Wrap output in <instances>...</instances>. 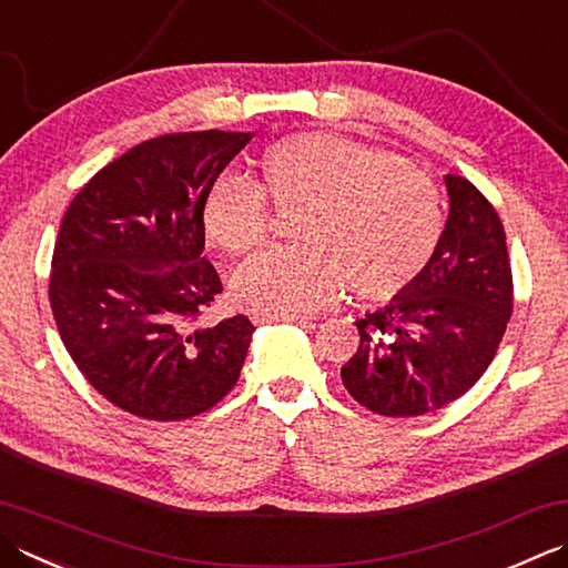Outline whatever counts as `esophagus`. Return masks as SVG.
I'll use <instances>...</instances> for the list:
<instances>
[{"mask_svg":"<svg viewBox=\"0 0 568 568\" xmlns=\"http://www.w3.org/2000/svg\"><path fill=\"white\" fill-rule=\"evenodd\" d=\"M251 320L255 322V325H271V322H295V325L307 327V329L315 327L313 320L305 317V315H268V313H255Z\"/></svg>","mask_w":568,"mask_h":568,"instance_id":"1","label":"esophagus"}]
</instances>
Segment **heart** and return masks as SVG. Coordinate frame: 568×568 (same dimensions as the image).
I'll use <instances>...</instances> for the list:
<instances>
[{
  "label": "heart",
  "mask_w": 568,
  "mask_h": 568,
  "mask_svg": "<svg viewBox=\"0 0 568 568\" xmlns=\"http://www.w3.org/2000/svg\"><path fill=\"white\" fill-rule=\"evenodd\" d=\"M271 204L297 209L295 246L255 253L231 277L241 307L310 313L352 293L384 300L426 268L440 239L438 192L392 152L329 132H300L265 150L258 180L221 174L204 199L209 241L229 255L258 248Z\"/></svg>",
  "instance_id": "b5f03b06"
}]
</instances>
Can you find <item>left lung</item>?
Wrapping results in <instances>:
<instances>
[{"mask_svg":"<svg viewBox=\"0 0 568 568\" xmlns=\"http://www.w3.org/2000/svg\"><path fill=\"white\" fill-rule=\"evenodd\" d=\"M450 211L426 268L386 307L357 320L342 366L354 402L379 416H424L460 398L495 359L513 315L505 229L480 189L446 174Z\"/></svg>","mask_w":568,"mask_h":568,"instance_id":"8db88e82","label":"left lung"}]
</instances>
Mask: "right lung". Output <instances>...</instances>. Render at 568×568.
Returning a JSON list of instances; mask_svg holds the SVG:
<instances>
[{"instance_id":"1","label":"right lung","mask_w":568,"mask_h":568,"mask_svg":"<svg viewBox=\"0 0 568 568\" xmlns=\"http://www.w3.org/2000/svg\"><path fill=\"white\" fill-rule=\"evenodd\" d=\"M253 132H172L103 166L73 196L49 300L71 359L110 404L148 420L204 414L239 382L246 315L202 327L224 291L204 251L211 184Z\"/></svg>"}]
</instances>
